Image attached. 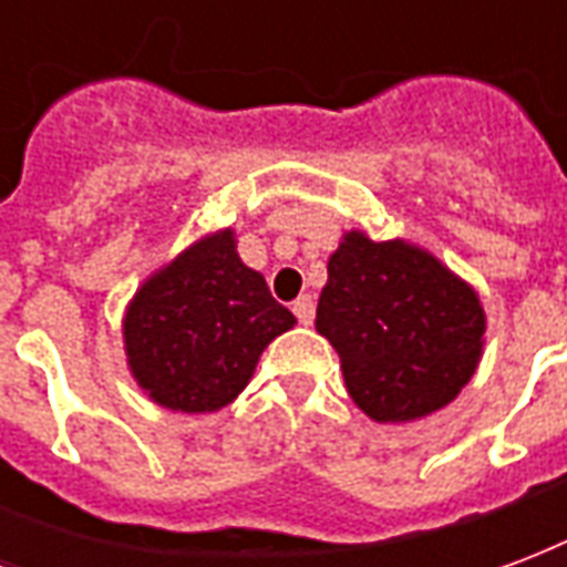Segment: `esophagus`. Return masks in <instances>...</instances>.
<instances>
[{
    "label": "esophagus",
    "instance_id": "esophagus-1",
    "mask_svg": "<svg viewBox=\"0 0 567 567\" xmlns=\"http://www.w3.org/2000/svg\"><path fill=\"white\" fill-rule=\"evenodd\" d=\"M292 313L299 317L301 326H311L313 323V299L311 296H299V299L292 301Z\"/></svg>",
    "mask_w": 567,
    "mask_h": 567
}]
</instances>
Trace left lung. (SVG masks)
Returning a JSON list of instances; mask_svg holds the SVG:
<instances>
[{
  "label": "left lung",
  "instance_id": "8db88e82",
  "mask_svg": "<svg viewBox=\"0 0 567 567\" xmlns=\"http://www.w3.org/2000/svg\"><path fill=\"white\" fill-rule=\"evenodd\" d=\"M317 332L334 347L362 414L416 423L474 378L486 313L477 289L425 247L350 229L329 256Z\"/></svg>",
  "mask_w": 567,
  "mask_h": 567
}]
</instances>
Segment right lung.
<instances>
[{
	"label": "right lung",
	"instance_id": "obj_1",
	"mask_svg": "<svg viewBox=\"0 0 567 567\" xmlns=\"http://www.w3.org/2000/svg\"><path fill=\"white\" fill-rule=\"evenodd\" d=\"M292 326L296 317L244 266L226 226L196 238L135 289L123 313V350L151 402L214 414L241 395L262 350Z\"/></svg>",
	"mask_w": 567,
	"mask_h": 567
}]
</instances>
